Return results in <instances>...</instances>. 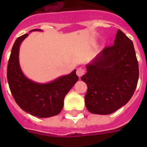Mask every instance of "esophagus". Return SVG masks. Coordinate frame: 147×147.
Returning <instances> with one entry per match:
<instances>
[{"mask_svg": "<svg viewBox=\"0 0 147 147\" xmlns=\"http://www.w3.org/2000/svg\"><path fill=\"white\" fill-rule=\"evenodd\" d=\"M84 73H85V69L83 68V67H79V68L77 69L76 74H77V76L80 77V78L82 76H83Z\"/></svg>", "mask_w": 147, "mask_h": 147, "instance_id": "obj_1", "label": "esophagus"}]
</instances>
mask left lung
Wrapping results in <instances>:
<instances>
[{"label": "left lung", "mask_w": 147, "mask_h": 147, "mask_svg": "<svg viewBox=\"0 0 147 147\" xmlns=\"http://www.w3.org/2000/svg\"><path fill=\"white\" fill-rule=\"evenodd\" d=\"M81 80L87 85L85 105L90 113L108 115L129 102L139 80V64L131 40L117 30L113 45L89 64Z\"/></svg>", "instance_id": "left-lung-1"}]
</instances>
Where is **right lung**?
I'll list each match as a JSON object with an SVG mask.
<instances>
[{"label":"right lung","instance_id":"obj_1","mask_svg":"<svg viewBox=\"0 0 147 147\" xmlns=\"http://www.w3.org/2000/svg\"><path fill=\"white\" fill-rule=\"evenodd\" d=\"M32 31H42L34 29ZM29 34L18 38L11 49L7 68L9 88L17 105L25 112L39 118L56 116L64 106V99L79 77L76 71L57 78L49 83L34 82L25 76L20 64L19 53L21 43Z\"/></svg>","mask_w":147,"mask_h":147}]
</instances>
